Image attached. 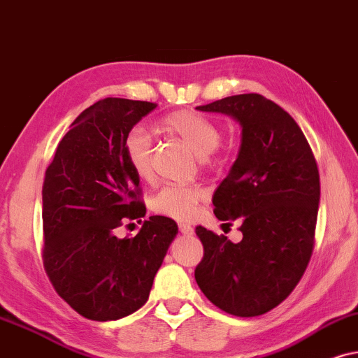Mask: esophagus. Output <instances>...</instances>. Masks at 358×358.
<instances>
[{"label":"esophagus","mask_w":358,"mask_h":358,"mask_svg":"<svg viewBox=\"0 0 358 358\" xmlns=\"http://www.w3.org/2000/svg\"><path fill=\"white\" fill-rule=\"evenodd\" d=\"M180 232H182L183 236H192L194 232V229L189 226V224H180Z\"/></svg>","instance_id":"esophagus-1"}]
</instances>
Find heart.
I'll list each match as a JSON object with an SVG mask.
<instances>
[{
  "label": "heart",
  "instance_id": "obj_1",
  "mask_svg": "<svg viewBox=\"0 0 358 358\" xmlns=\"http://www.w3.org/2000/svg\"><path fill=\"white\" fill-rule=\"evenodd\" d=\"M160 127L169 134L183 141L194 154L199 155V162L204 166H217L222 164V155L217 154L221 142V131L211 119L203 114L182 109L166 114L160 119ZM124 154L137 178L142 182L154 180V160H152V144L149 136L141 129H134L124 141ZM204 198L203 188L192 185H170L162 188L152 198V209L164 216L187 221L193 217L196 208Z\"/></svg>",
  "mask_w": 358,
  "mask_h": 358
}]
</instances>
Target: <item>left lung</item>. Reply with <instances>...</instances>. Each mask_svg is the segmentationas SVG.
<instances>
[{
    "label": "left lung",
    "mask_w": 358,
    "mask_h": 358,
    "mask_svg": "<svg viewBox=\"0 0 358 358\" xmlns=\"http://www.w3.org/2000/svg\"><path fill=\"white\" fill-rule=\"evenodd\" d=\"M196 109L227 114L242 127L239 154L213 196L219 221L242 222V241L198 226L204 255L194 278L222 311L260 316L288 298L311 259L321 196L316 159L296 121L262 94Z\"/></svg>",
    "instance_id": "1"
}]
</instances>
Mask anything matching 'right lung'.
I'll list each match as a JSON object with an SVG mask.
<instances>
[{"label": "right lung", "mask_w": 358, "mask_h": 358, "mask_svg": "<svg viewBox=\"0 0 358 358\" xmlns=\"http://www.w3.org/2000/svg\"><path fill=\"white\" fill-rule=\"evenodd\" d=\"M155 108L149 101L99 99L71 122L45 170L44 268L59 296L92 321H116L144 306L178 234L173 219L150 216L136 237L116 236L124 222L145 216L141 180L127 164L124 141Z\"/></svg>", "instance_id": "add662e5"}]
</instances>
